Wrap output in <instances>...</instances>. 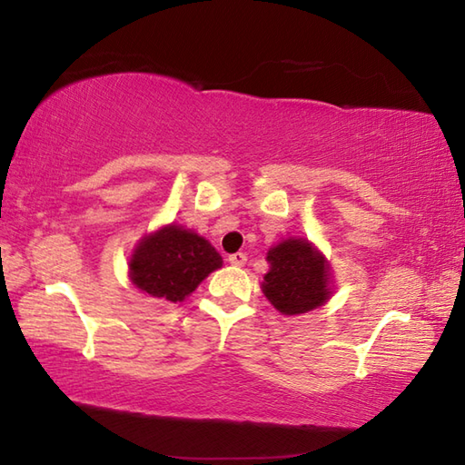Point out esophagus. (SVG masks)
I'll return each instance as SVG.
<instances>
[{"label": "esophagus", "mask_w": 465, "mask_h": 465, "mask_svg": "<svg viewBox=\"0 0 465 465\" xmlns=\"http://www.w3.org/2000/svg\"><path fill=\"white\" fill-rule=\"evenodd\" d=\"M229 262L232 263V266H238V268H241V266H244V263H246V254H242V252L231 254V256H229Z\"/></svg>", "instance_id": "34e87169"}]
</instances>
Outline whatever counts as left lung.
<instances>
[{"label":"left lung","instance_id":"left-lung-1","mask_svg":"<svg viewBox=\"0 0 465 465\" xmlns=\"http://www.w3.org/2000/svg\"><path fill=\"white\" fill-rule=\"evenodd\" d=\"M270 272L262 292L282 315H301L331 297V266L305 238H287L268 250Z\"/></svg>","mask_w":465,"mask_h":465}]
</instances>
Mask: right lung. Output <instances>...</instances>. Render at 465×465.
Masks as SVG:
<instances>
[{
  "instance_id": "1",
  "label": "right lung",
  "mask_w": 465,
  "mask_h": 465,
  "mask_svg": "<svg viewBox=\"0 0 465 465\" xmlns=\"http://www.w3.org/2000/svg\"><path fill=\"white\" fill-rule=\"evenodd\" d=\"M221 266V254L203 236L178 224H166L146 234L134 248L129 275L150 297L178 303Z\"/></svg>"
}]
</instances>
